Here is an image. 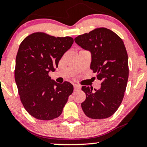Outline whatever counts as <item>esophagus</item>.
<instances>
[{
	"instance_id": "1",
	"label": "esophagus",
	"mask_w": 147,
	"mask_h": 147,
	"mask_svg": "<svg viewBox=\"0 0 147 147\" xmlns=\"http://www.w3.org/2000/svg\"><path fill=\"white\" fill-rule=\"evenodd\" d=\"M80 88V87L78 85H76V84H74V90L76 91V90H79Z\"/></svg>"
}]
</instances>
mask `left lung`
I'll return each mask as SVG.
<instances>
[{"mask_svg": "<svg viewBox=\"0 0 147 147\" xmlns=\"http://www.w3.org/2000/svg\"><path fill=\"white\" fill-rule=\"evenodd\" d=\"M74 41L91 54L90 69L102 81L98 90L82 86L86 96L81 103L82 111L90 119H107L119 107L127 87L129 63L125 45L116 33L106 28L79 35Z\"/></svg>", "mask_w": 147, "mask_h": 147, "instance_id": "1", "label": "left lung"}]
</instances>
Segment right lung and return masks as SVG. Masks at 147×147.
Wrapping results in <instances>:
<instances>
[{
  "label": "right lung",
  "mask_w": 147,
  "mask_h": 147,
  "mask_svg": "<svg viewBox=\"0 0 147 147\" xmlns=\"http://www.w3.org/2000/svg\"><path fill=\"white\" fill-rule=\"evenodd\" d=\"M73 42L70 36L35 32L20 45L14 78L24 109L35 119L49 121L59 117L73 93V84L67 81L57 83L49 73L55 71Z\"/></svg>",
  "instance_id": "obj_1"
}]
</instances>
